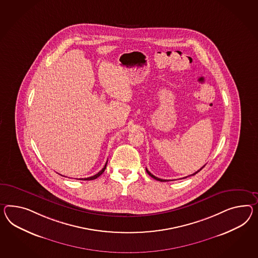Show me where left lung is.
<instances>
[{
    "label": "left lung",
    "mask_w": 258,
    "mask_h": 258,
    "mask_svg": "<svg viewBox=\"0 0 258 258\" xmlns=\"http://www.w3.org/2000/svg\"><path fill=\"white\" fill-rule=\"evenodd\" d=\"M204 166H205V165H204ZM204 166H202V167H201L199 170H198V171L196 172V173H194V174H191V175H190V176H194V175H196L197 173H199V172L200 171V170H201V169H202ZM146 171H147V173H148V174H149V175H150L152 178H154V179H156V180H159V181H168V179H163V178H157V177H155V176H154V175H152V173L149 171L147 168H146ZM190 176H188V177H190ZM185 178H187V177H185Z\"/></svg>",
    "instance_id": "obj_1"
}]
</instances>
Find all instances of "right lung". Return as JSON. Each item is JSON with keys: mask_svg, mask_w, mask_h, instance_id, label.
Here are the masks:
<instances>
[{"mask_svg": "<svg viewBox=\"0 0 258 258\" xmlns=\"http://www.w3.org/2000/svg\"><path fill=\"white\" fill-rule=\"evenodd\" d=\"M106 164H107V162L106 163V165L105 166L102 168V170L101 171L98 172L97 174H95L94 176H92V177H89V178H78V179H80V180H92V179H95V178H98L100 175H102L104 171H105V169L106 168Z\"/></svg>", "mask_w": 258, "mask_h": 258, "instance_id": "add662e5", "label": "right lung"}]
</instances>
